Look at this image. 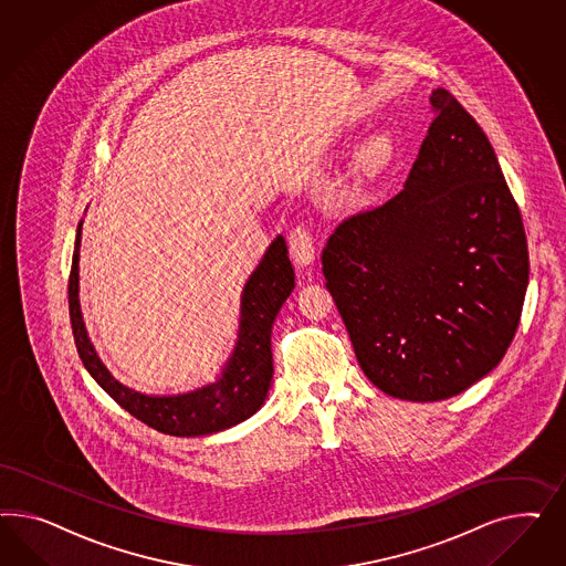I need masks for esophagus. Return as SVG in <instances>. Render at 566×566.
Wrapping results in <instances>:
<instances>
[{
  "mask_svg": "<svg viewBox=\"0 0 566 566\" xmlns=\"http://www.w3.org/2000/svg\"><path fill=\"white\" fill-rule=\"evenodd\" d=\"M291 258L298 268H308L315 261V242L303 223H296L291 230Z\"/></svg>",
  "mask_w": 566,
  "mask_h": 566,
  "instance_id": "obj_1",
  "label": "esophagus"
}]
</instances>
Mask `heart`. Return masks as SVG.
I'll list each match as a JSON object with an SVG mask.
<instances>
[{
    "label": "heart",
    "mask_w": 566,
    "mask_h": 566,
    "mask_svg": "<svg viewBox=\"0 0 566 566\" xmlns=\"http://www.w3.org/2000/svg\"><path fill=\"white\" fill-rule=\"evenodd\" d=\"M392 155H395L392 138L388 137L386 133H377L360 145L357 168L363 176L371 178L388 168V164L392 161Z\"/></svg>",
    "instance_id": "b5f03b06"
}]
</instances>
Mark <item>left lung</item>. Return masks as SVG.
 Instances as JSON below:
<instances>
[{
	"label": "left lung",
	"mask_w": 566,
	"mask_h": 566,
	"mask_svg": "<svg viewBox=\"0 0 566 566\" xmlns=\"http://www.w3.org/2000/svg\"><path fill=\"white\" fill-rule=\"evenodd\" d=\"M405 189L322 253L363 374L412 402L461 395L513 343L530 284L521 211L480 124L446 88Z\"/></svg>",
	"instance_id": "left-lung-1"
}]
</instances>
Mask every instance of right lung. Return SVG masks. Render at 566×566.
Here are the masks:
<instances>
[{
	"label": "right lung",
	"mask_w": 566,
	"mask_h": 566,
	"mask_svg": "<svg viewBox=\"0 0 566 566\" xmlns=\"http://www.w3.org/2000/svg\"><path fill=\"white\" fill-rule=\"evenodd\" d=\"M83 220L76 228L69 280L70 324L78 357L86 371L124 411L168 436L195 438L234 428L253 417L272 388V326L275 315L294 289L289 249L275 237L255 272L249 275L240 296L239 340L216 381L182 395H143L124 386L103 365L86 334L78 301V258Z\"/></svg>",
	"instance_id": "right-lung-1"
}]
</instances>
